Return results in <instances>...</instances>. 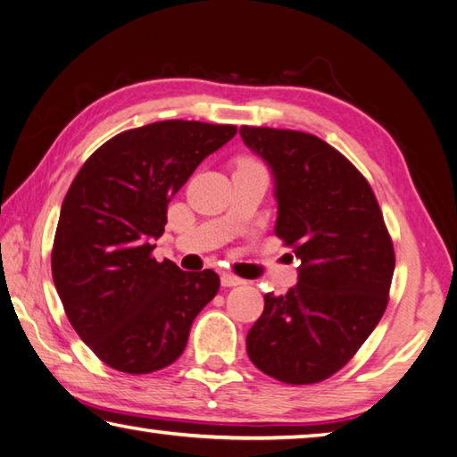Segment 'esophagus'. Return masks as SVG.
I'll use <instances>...</instances> for the list:
<instances>
[{
	"instance_id": "obj_1",
	"label": "esophagus",
	"mask_w": 457,
	"mask_h": 457,
	"mask_svg": "<svg viewBox=\"0 0 457 457\" xmlns=\"http://www.w3.org/2000/svg\"><path fill=\"white\" fill-rule=\"evenodd\" d=\"M220 284L225 287H235V286L245 284V280H242V278H237L235 274L225 272V274H220Z\"/></svg>"
}]
</instances>
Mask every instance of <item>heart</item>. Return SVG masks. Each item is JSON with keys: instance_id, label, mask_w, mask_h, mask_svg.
Returning a JSON list of instances; mask_svg holds the SVG:
<instances>
[{"instance_id": "heart-1", "label": "heart", "mask_w": 457, "mask_h": 457, "mask_svg": "<svg viewBox=\"0 0 457 457\" xmlns=\"http://www.w3.org/2000/svg\"><path fill=\"white\" fill-rule=\"evenodd\" d=\"M238 163H256V162H253V160H240Z\"/></svg>"}]
</instances>
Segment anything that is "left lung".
Segmentation results:
<instances>
[{
    "instance_id": "obj_1",
    "label": "left lung",
    "mask_w": 457,
    "mask_h": 457,
    "mask_svg": "<svg viewBox=\"0 0 457 457\" xmlns=\"http://www.w3.org/2000/svg\"><path fill=\"white\" fill-rule=\"evenodd\" d=\"M240 136L272 170L276 237L300 260L297 284L264 295L248 357L282 383H320L347 365L383 318L393 240L369 181L323 139L253 126Z\"/></svg>"
}]
</instances>
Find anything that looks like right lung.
<instances>
[{
    "instance_id": "1",
    "label": "right lung",
    "mask_w": 457,
    "mask_h": 457,
    "mask_svg": "<svg viewBox=\"0 0 457 457\" xmlns=\"http://www.w3.org/2000/svg\"><path fill=\"white\" fill-rule=\"evenodd\" d=\"M237 126L165 120L114 136L62 201L53 282L79 337L108 367L145 375L181 357L193 320L217 295L212 270L152 258L167 203Z\"/></svg>"
}]
</instances>
